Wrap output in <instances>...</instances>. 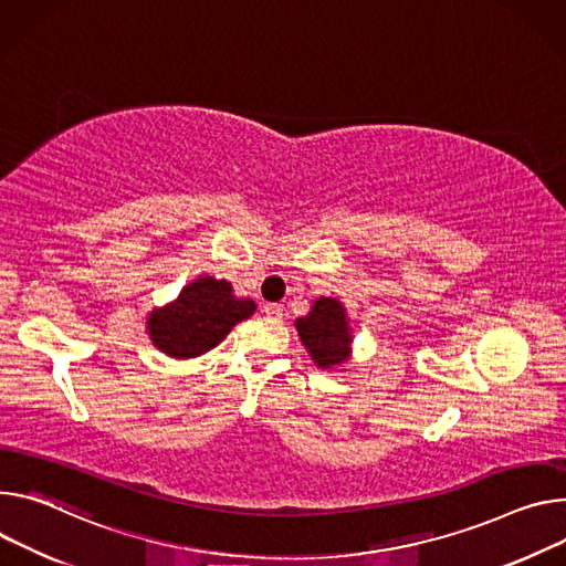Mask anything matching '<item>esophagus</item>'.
<instances>
[{
  "label": "esophagus",
  "instance_id": "esophagus-1",
  "mask_svg": "<svg viewBox=\"0 0 566 566\" xmlns=\"http://www.w3.org/2000/svg\"><path fill=\"white\" fill-rule=\"evenodd\" d=\"M264 314H266L269 318H282L284 306L277 304V302H269V304H264Z\"/></svg>",
  "mask_w": 566,
  "mask_h": 566
}]
</instances>
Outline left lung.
Returning <instances> with one entry per match:
<instances>
[{
    "label": "left lung",
    "instance_id": "1",
    "mask_svg": "<svg viewBox=\"0 0 566 566\" xmlns=\"http://www.w3.org/2000/svg\"><path fill=\"white\" fill-rule=\"evenodd\" d=\"M295 329L316 368L334 370L349 361L354 332L338 297H318L310 314L295 318Z\"/></svg>",
    "mask_w": 566,
    "mask_h": 566
}]
</instances>
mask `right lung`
<instances>
[{
	"label": "right lung",
	"mask_w": 566,
	"mask_h": 566,
	"mask_svg": "<svg viewBox=\"0 0 566 566\" xmlns=\"http://www.w3.org/2000/svg\"><path fill=\"white\" fill-rule=\"evenodd\" d=\"M254 310L256 304L250 297H237L228 280L198 275L182 286L176 300L153 306L146 334L153 347L185 361L217 347Z\"/></svg>",
	"instance_id": "1"
}]
</instances>
